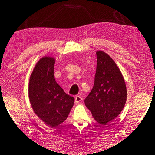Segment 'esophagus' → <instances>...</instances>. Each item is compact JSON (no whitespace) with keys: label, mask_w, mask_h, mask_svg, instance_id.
Segmentation results:
<instances>
[{"label":"esophagus","mask_w":155,"mask_h":155,"mask_svg":"<svg viewBox=\"0 0 155 155\" xmlns=\"http://www.w3.org/2000/svg\"><path fill=\"white\" fill-rule=\"evenodd\" d=\"M82 101H83V98H82V97L80 96V95H77V96L74 97V101L76 103H81Z\"/></svg>","instance_id":"34e87169"}]
</instances>
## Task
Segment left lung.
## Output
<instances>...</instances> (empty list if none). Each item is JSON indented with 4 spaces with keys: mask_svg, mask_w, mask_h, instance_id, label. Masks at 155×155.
I'll return each mask as SVG.
<instances>
[{
    "mask_svg": "<svg viewBox=\"0 0 155 155\" xmlns=\"http://www.w3.org/2000/svg\"><path fill=\"white\" fill-rule=\"evenodd\" d=\"M96 54L94 86L84 103L96 121L106 125L123 110L127 101V87L120 69L110 56L101 51Z\"/></svg>",
    "mask_w": 155,
    "mask_h": 155,
    "instance_id": "8db88e82",
    "label": "left lung"
}]
</instances>
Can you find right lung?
<instances>
[{
	"instance_id": "1",
	"label": "right lung",
	"mask_w": 155,
	"mask_h": 155,
	"mask_svg": "<svg viewBox=\"0 0 155 155\" xmlns=\"http://www.w3.org/2000/svg\"><path fill=\"white\" fill-rule=\"evenodd\" d=\"M54 62L52 57L41 58L33 69L28 84V97L35 113L52 128L67 119L74 101L56 82Z\"/></svg>"
}]
</instances>
